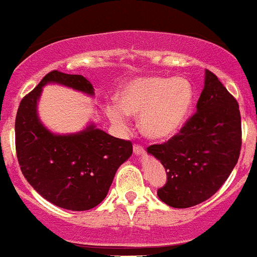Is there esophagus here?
<instances>
[{
	"label": "esophagus",
	"mask_w": 257,
	"mask_h": 257,
	"mask_svg": "<svg viewBox=\"0 0 257 257\" xmlns=\"http://www.w3.org/2000/svg\"><path fill=\"white\" fill-rule=\"evenodd\" d=\"M133 152H135L136 155H144L145 154V149H144V146L135 144V146H133Z\"/></svg>",
	"instance_id": "34e87169"
}]
</instances>
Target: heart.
I'll return each mask as SVG.
<instances>
[{
	"label": "heart",
	"mask_w": 257,
	"mask_h": 257,
	"mask_svg": "<svg viewBox=\"0 0 257 257\" xmlns=\"http://www.w3.org/2000/svg\"><path fill=\"white\" fill-rule=\"evenodd\" d=\"M195 90L185 78L146 75L132 79L118 95V104L107 107V116L118 129H126L129 115L140 116V128L148 139H171L188 120Z\"/></svg>",
	"instance_id": "heart-1"
}]
</instances>
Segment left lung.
I'll return each instance as SVG.
<instances>
[{"mask_svg": "<svg viewBox=\"0 0 257 257\" xmlns=\"http://www.w3.org/2000/svg\"><path fill=\"white\" fill-rule=\"evenodd\" d=\"M197 111L167 142L148 148L167 171V182L157 191L172 208L201 204L222 187L239 159L242 121L236 99L214 73L205 72Z\"/></svg>", "mask_w": 257, "mask_h": 257, "instance_id": "1", "label": "left lung"}]
</instances>
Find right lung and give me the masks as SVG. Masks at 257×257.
Instances as JSON below:
<instances>
[{
    "instance_id": "1",
    "label": "right lung",
    "mask_w": 257,
    "mask_h": 257,
    "mask_svg": "<svg viewBox=\"0 0 257 257\" xmlns=\"http://www.w3.org/2000/svg\"><path fill=\"white\" fill-rule=\"evenodd\" d=\"M61 83L94 95L83 75L52 70L19 104L15 150L22 174L45 200L68 210H88L104 200L117 169L132 155L131 141L112 137L90 125L75 135H53L36 112L43 86Z\"/></svg>"
}]
</instances>
